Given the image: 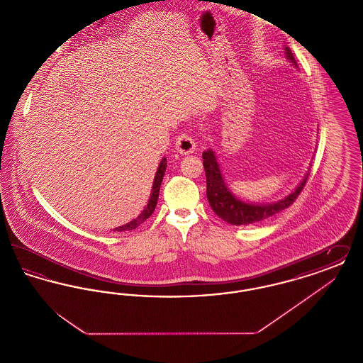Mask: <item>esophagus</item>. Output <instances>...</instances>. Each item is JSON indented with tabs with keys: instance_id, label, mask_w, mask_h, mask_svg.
Segmentation results:
<instances>
[{
	"instance_id": "obj_1",
	"label": "esophagus",
	"mask_w": 363,
	"mask_h": 363,
	"mask_svg": "<svg viewBox=\"0 0 363 363\" xmlns=\"http://www.w3.org/2000/svg\"><path fill=\"white\" fill-rule=\"evenodd\" d=\"M175 148L181 155H189L196 150V141L189 135H179L175 141Z\"/></svg>"
}]
</instances>
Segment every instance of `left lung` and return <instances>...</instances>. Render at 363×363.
Listing matches in <instances>:
<instances>
[{"instance_id":"1","label":"left lung","mask_w":363,"mask_h":363,"mask_svg":"<svg viewBox=\"0 0 363 363\" xmlns=\"http://www.w3.org/2000/svg\"><path fill=\"white\" fill-rule=\"evenodd\" d=\"M284 54L286 58L296 67L293 52L284 46ZM203 163L206 169V177H207V197L208 203L212 208V211L228 225H247L253 223H259L261 220H265L283 209L290 207L303 189L309 172L305 174L303 179L296 185V188L281 200H277L274 203H247L238 199L231 190L225 185L223 174L220 172V166L218 163L216 155L212 148L203 152Z\"/></svg>"}]
</instances>
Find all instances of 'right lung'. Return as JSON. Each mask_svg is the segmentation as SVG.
<instances>
[{
    "instance_id": "right-lung-1",
    "label": "right lung",
    "mask_w": 363,
    "mask_h": 363,
    "mask_svg": "<svg viewBox=\"0 0 363 363\" xmlns=\"http://www.w3.org/2000/svg\"><path fill=\"white\" fill-rule=\"evenodd\" d=\"M166 167H167V159L163 157L159 163V167L156 170L155 179H154V185H152V189H151V194H150V200H148V204L144 207V209L141 211V213L138 215L136 219L130 220L129 223L126 225H120L117 228H114V231H130V230H135L138 228V225L141 223H144L155 211L156 204H157V199H159V190H160V185H162V181H163V177L166 173Z\"/></svg>"
}]
</instances>
